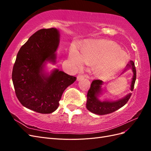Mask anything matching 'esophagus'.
<instances>
[{"label": "esophagus", "instance_id": "obj_1", "mask_svg": "<svg viewBox=\"0 0 151 151\" xmlns=\"http://www.w3.org/2000/svg\"><path fill=\"white\" fill-rule=\"evenodd\" d=\"M86 77V76H83V75H79V76H77V81H81V80H82V79H84V78Z\"/></svg>", "mask_w": 151, "mask_h": 151}]
</instances>
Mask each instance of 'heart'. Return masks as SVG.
Wrapping results in <instances>:
<instances>
[{
  "label": "heart",
  "instance_id": "b5f03b06",
  "mask_svg": "<svg viewBox=\"0 0 151 151\" xmlns=\"http://www.w3.org/2000/svg\"><path fill=\"white\" fill-rule=\"evenodd\" d=\"M70 60L81 67L86 62L94 65L96 74L106 78L114 75L125 66L126 57L118 45L105 40H88L80 45V52L75 45L69 50Z\"/></svg>",
  "mask_w": 151,
  "mask_h": 151
}]
</instances>
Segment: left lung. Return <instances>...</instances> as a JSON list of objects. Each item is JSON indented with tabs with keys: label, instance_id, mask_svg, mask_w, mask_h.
Returning a JSON list of instances; mask_svg holds the SVG:
<instances>
[{
	"label": "left lung",
	"instance_id": "1",
	"mask_svg": "<svg viewBox=\"0 0 151 151\" xmlns=\"http://www.w3.org/2000/svg\"><path fill=\"white\" fill-rule=\"evenodd\" d=\"M131 68L133 72V76H132L130 91H132L134 88V84L136 80V69L134 62L130 60L127 65V68L125 71ZM124 71V72H125ZM122 72V74L124 73ZM103 82L101 80H94L91 84V88L88 91L87 94V102L86 108L91 112L97 115H106L115 111L117 109L123 107L129 101L132 93L127 94L125 96L117 100H108L104 99L101 101L99 99L100 96L102 95V86Z\"/></svg>",
	"mask_w": 151,
	"mask_h": 151
}]
</instances>
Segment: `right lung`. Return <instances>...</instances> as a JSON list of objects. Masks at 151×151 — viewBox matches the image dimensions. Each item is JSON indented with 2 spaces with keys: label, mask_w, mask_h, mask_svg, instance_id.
Segmentation results:
<instances>
[{
  "label": "right lung",
  "mask_w": 151,
  "mask_h": 151,
  "mask_svg": "<svg viewBox=\"0 0 151 151\" xmlns=\"http://www.w3.org/2000/svg\"><path fill=\"white\" fill-rule=\"evenodd\" d=\"M60 33L56 28L42 29L32 35L17 53L12 79L16 96L27 108L48 114L58 108L63 91L76 77L57 68L45 71L56 63Z\"/></svg>",
  "instance_id": "add662e5"
}]
</instances>
